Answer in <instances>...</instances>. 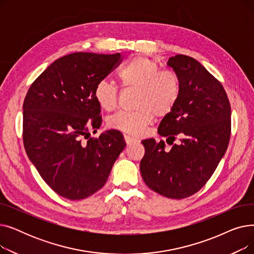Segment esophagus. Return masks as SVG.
I'll return each mask as SVG.
<instances>
[{"label":"esophagus","mask_w":254,"mask_h":254,"mask_svg":"<svg viewBox=\"0 0 254 254\" xmlns=\"http://www.w3.org/2000/svg\"><path fill=\"white\" fill-rule=\"evenodd\" d=\"M125 140H126V143H127V145H130V144H132V143H135V142H138V141H139L137 138L128 136V135H125Z\"/></svg>","instance_id":"34e87169"}]
</instances>
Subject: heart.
Here are the masks:
<instances>
[{
    "instance_id": "b5f03b06",
    "label": "heart",
    "mask_w": 254,
    "mask_h": 254,
    "mask_svg": "<svg viewBox=\"0 0 254 254\" xmlns=\"http://www.w3.org/2000/svg\"><path fill=\"white\" fill-rule=\"evenodd\" d=\"M119 83L137 88L135 107L131 112H117L109 117L108 127L129 135H139L154 118L170 113L177 104L181 84L175 72L159 70L158 64L143 56L129 59L117 73ZM98 105L112 111L117 104V89L111 83L100 81L93 91Z\"/></svg>"
}]
</instances>
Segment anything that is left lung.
I'll use <instances>...</instances> for the list:
<instances>
[{"instance_id":"8db88e82","label":"left lung","mask_w":254,"mask_h":254,"mask_svg":"<svg viewBox=\"0 0 254 254\" xmlns=\"http://www.w3.org/2000/svg\"><path fill=\"white\" fill-rule=\"evenodd\" d=\"M167 64L180 79V97L159 124L158 134L142 141L145 154L140 171L145 184L170 198H184L201 190L223 157L231 136V105L218 80L193 58L177 55ZM168 142V141H167Z\"/></svg>"}]
</instances>
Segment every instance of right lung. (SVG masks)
Returning <instances> with one entry per match:
<instances>
[{
    "instance_id": "add662e5",
    "label": "right lung",
    "mask_w": 254,
    "mask_h": 254,
    "mask_svg": "<svg viewBox=\"0 0 254 254\" xmlns=\"http://www.w3.org/2000/svg\"><path fill=\"white\" fill-rule=\"evenodd\" d=\"M120 62V53H71L47 66L25 96L26 154L49 188L65 198L82 199L101 190L126 147L115 129L89 137V129L102 125L95 87Z\"/></svg>"
}]
</instances>
